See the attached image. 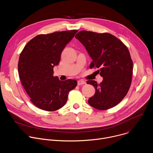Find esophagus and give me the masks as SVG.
I'll list each match as a JSON object with an SVG mask.
<instances>
[{"instance_id":"esophagus-1","label":"esophagus","mask_w":153,"mask_h":153,"mask_svg":"<svg viewBox=\"0 0 153 153\" xmlns=\"http://www.w3.org/2000/svg\"><path fill=\"white\" fill-rule=\"evenodd\" d=\"M86 82L82 80H79L77 81V85L79 86V85H83V84H85Z\"/></svg>"}]
</instances>
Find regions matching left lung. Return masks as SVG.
<instances>
[{"mask_svg": "<svg viewBox=\"0 0 153 153\" xmlns=\"http://www.w3.org/2000/svg\"><path fill=\"white\" fill-rule=\"evenodd\" d=\"M85 47L93 61L90 68H100L103 80L86 83L96 90L88 102L93 108L105 110L120 103L126 95L132 80L133 63L128 48L110 33L81 31L75 36Z\"/></svg>", "mask_w": 153, "mask_h": 153, "instance_id": "1", "label": "left lung"}]
</instances>
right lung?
I'll list each match as a JSON object with an SVG mask.
<instances>
[{
	"instance_id": "add662e5",
	"label": "right lung",
	"mask_w": 153,
	"mask_h": 153,
	"mask_svg": "<svg viewBox=\"0 0 153 153\" xmlns=\"http://www.w3.org/2000/svg\"><path fill=\"white\" fill-rule=\"evenodd\" d=\"M77 30L39 34L25 46L18 62L20 80L30 100L43 110L54 111L66 103L69 92L74 89L76 80H60L53 76L65 46Z\"/></svg>"
}]
</instances>
